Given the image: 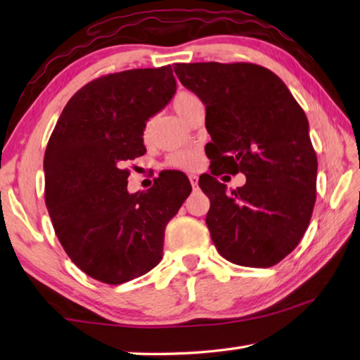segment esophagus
Segmentation results:
<instances>
[{"instance_id":"esophagus-1","label":"esophagus","mask_w":360,"mask_h":360,"mask_svg":"<svg viewBox=\"0 0 360 360\" xmlns=\"http://www.w3.org/2000/svg\"><path fill=\"white\" fill-rule=\"evenodd\" d=\"M188 179H191L192 187H197L198 186V176L197 174H191V176H188Z\"/></svg>"}]
</instances>
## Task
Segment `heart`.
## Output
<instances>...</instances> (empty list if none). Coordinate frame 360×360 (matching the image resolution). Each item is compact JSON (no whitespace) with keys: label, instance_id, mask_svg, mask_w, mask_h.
<instances>
[{"label":"heart","instance_id":"heart-1","mask_svg":"<svg viewBox=\"0 0 360 360\" xmlns=\"http://www.w3.org/2000/svg\"><path fill=\"white\" fill-rule=\"evenodd\" d=\"M197 98L191 92H179L174 96L172 101V106L174 109V112L181 115L182 119L186 117V114L191 108V103ZM150 133V124L144 127V138H148ZM203 163V154L200 149L195 148H186V149H179L169 154L167 158V165L176 168V169H182V172H195L202 167Z\"/></svg>","mask_w":360,"mask_h":360}]
</instances>
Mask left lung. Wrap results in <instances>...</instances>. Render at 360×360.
<instances>
[{
    "mask_svg": "<svg viewBox=\"0 0 360 360\" xmlns=\"http://www.w3.org/2000/svg\"><path fill=\"white\" fill-rule=\"evenodd\" d=\"M174 72L206 108L211 240L231 264L273 266L294 251L316 202L318 158L303 109L275 72L252 63H176ZM243 172L231 194L215 176Z\"/></svg>",
    "mask_w": 360,
    "mask_h": 360,
    "instance_id": "1",
    "label": "left lung"
}]
</instances>
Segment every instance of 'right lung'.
<instances>
[{"instance_id": "1", "label": "right lung", "mask_w": 360, "mask_h": 360, "mask_svg": "<svg viewBox=\"0 0 360 360\" xmlns=\"http://www.w3.org/2000/svg\"><path fill=\"white\" fill-rule=\"evenodd\" d=\"M176 94L172 66L84 85L60 114L44 154L46 206L65 252L90 278L122 284L150 271L169 219L191 195L181 172L130 193L127 160L144 155V127Z\"/></svg>"}]
</instances>
